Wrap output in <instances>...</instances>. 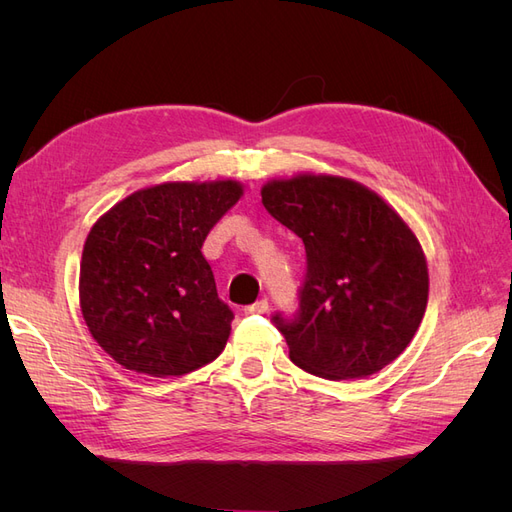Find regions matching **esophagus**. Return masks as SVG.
I'll return each instance as SVG.
<instances>
[{
    "label": "esophagus",
    "mask_w": 512,
    "mask_h": 512,
    "mask_svg": "<svg viewBox=\"0 0 512 512\" xmlns=\"http://www.w3.org/2000/svg\"><path fill=\"white\" fill-rule=\"evenodd\" d=\"M267 312H269V301L267 299H260L254 305L245 307V314H267Z\"/></svg>",
    "instance_id": "esophagus-1"
}]
</instances>
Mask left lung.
<instances>
[{
  "instance_id": "1",
  "label": "left lung",
  "mask_w": 512,
  "mask_h": 512,
  "mask_svg": "<svg viewBox=\"0 0 512 512\" xmlns=\"http://www.w3.org/2000/svg\"><path fill=\"white\" fill-rule=\"evenodd\" d=\"M260 194L307 254L297 316H273L290 361L329 380L367 378L393 363L429 297L427 260L410 226L376 192L344 177L273 179Z\"/></svg>"
}]
</instances>
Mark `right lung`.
I'll return each mask as SVG.
<instances>
[{"instance_id":"1","label":"right lung","mask_w":512,"mask_h":512,"mask_svg":"<svg viewBox=\"0 0 512 512\" xmlns=\"http://www.w3.org/2000/svg\"><path fill=\"white\" fill-rule=\"evenodd\" d=\"M243 196L239 181H168L138 190L91 226L79 299L91 337L136 374L183 376L218 359L232 312L203 247Z\"/></svg>"}]
</instances>
